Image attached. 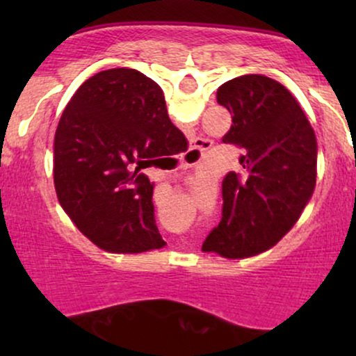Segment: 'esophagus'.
<instances>
[{
  "label": "esophagus",
  "mask_w": 356,
  "mask_h": 356,
  "mask_svg": "<svg viewBox=\"0 0 356 356\" xmlns=\"http://www.w3.org/2000/svg\"><path fill=\"white\" fill-rule=\"evenodd\" d=\"M207 147H209V140H206V138H195L194 145L191 147V150L186 155V157L189 159V164L187 165H192L195 164V162H199V159H201L202 152L207 149Z\"/></svg>",
  "instance_id": "1"
}]
</instances>
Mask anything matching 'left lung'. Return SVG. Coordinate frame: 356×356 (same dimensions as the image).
Wrapping results in <instances>:
<instances>
[{
	"instance_id": "obj_1",
	"label": "left lung",
	"mask_w": 356,
	"mask_h": 356,
	"mask_svg": "<svg viewBox=\"0 0 356 356\" xmlns=\"http://www.w3.org/2000/svg\"><path fill=\"white\" fill-rule=\"evenodd\" d=\"M232 125L224 144L243 149L239 170L222 181V218L204 252L241 259L273 248L295 226L316 184V137L280 81L243 75L218 88Z\"/></svg>"
}]
</instances>
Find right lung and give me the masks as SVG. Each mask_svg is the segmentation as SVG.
Listing matches in <instances>:
<instances>
[{"mask_svg":"<svg viewBox=\"0 0 356 356\" xmlns=\"http://www.w3.org/2000/svg\"><path fill=\"white\" fill-rule=\"evenodd\" d=\"M186 149L152 79L134 68L97 73L80 85L56 127L58 201L104 251L134 254L164 248L154 218V182L140 169Z\"/></svg>","mask_w":356,"mask_h":356,"instance_id":"1","label":"right lung"}]
</instances>
